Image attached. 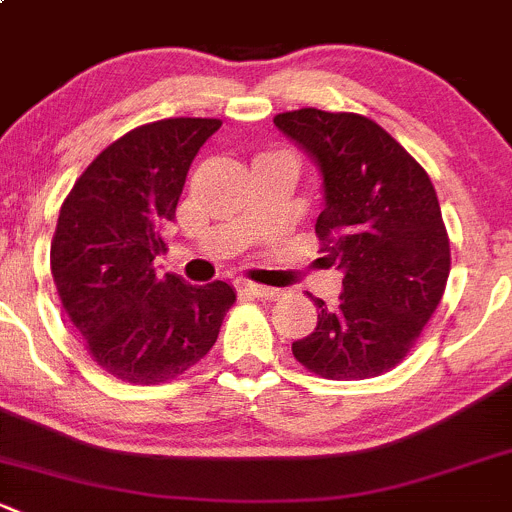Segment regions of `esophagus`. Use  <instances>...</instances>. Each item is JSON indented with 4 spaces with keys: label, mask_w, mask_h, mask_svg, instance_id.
<instances>
[{
    "label": "esophagus",
    "mask_w": 512,
    "mask_h": 512,
    "mask_svg": "<svg viewBox=\"0 0 512 512\" xmlns=\"http://www.w3.org/2000/svg\"><path fill=\"white\" fill-rule=\"evenodd\" d=\"M242 287L247 289V292H252L255 297L260 299H277L279 294H282V289H274V287H265V284H255V282H245Z\"/></svg>",
    "instance_id": "esophagus-1"
}]
</instances>
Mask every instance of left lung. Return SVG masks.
I'll use <instances>...</instances> for the list:
<instances>
[{
    "instance_id": "left-lung-1",
    "label": "left lung",
    "mask_w": 512,
    "mask_h": 512,
    "mask_svg": "<svg viewBox=\"0 0 512 512\" xmlns=\"http://www.w3.org/2000/svg\"><path fill=\"white\" fill-rule=\"evenodd\" d=\"M274 125L319 169L321 260L343 272L336 306L314 299L319 321L292 343L294 358L328 380L387 373L417 341L449 277L437 191L368 117L304 107L277 115Z\"/></svg>"
}]
</instances>
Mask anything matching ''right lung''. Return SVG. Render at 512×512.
Returning <instances> with one entry per match:
<instances>
[{"label": "right lung", "mask_w": 512, "mask_h": 512, "mask_svg": "<svg viewBox=\"0 0 512 512\" xmlns=\"http://www.w3.org/2000/svg\"><path fill=\"white\" fill-rule=\"evenodd\" d=\"M218 129L201 117L132 129L83 171L58 215V297L95 363L127 383L159 385L196 365L235 301L228 282L201 287L154 267L191 161Z\"/></svg>", "instance_id": "add662e5"}]
</instances>
